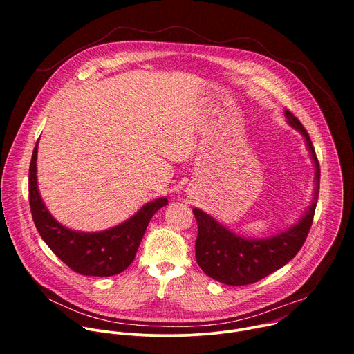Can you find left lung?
<instances>
[{"label":"left lung","mask_w":354,"mask_h":354,"mask_svg":"<svg viewBox=\"0 0 354 354\" xmlns=\"http://www.w3.org/2000/svg\"><path fill=\"white\" fill-rule=\"evenodd\" d=\"M284 115L288 124L304 136L306 144L314 161V201L297 224L280 234L262 239L239 236L205 212L193 209L198 228L196 239L197 265L207 276L220 283L228 286H246L257 283L283 268L298 254L313 225L319 194V162L313 141L304 126L290 111H286Z\"/></svg>","instance_id":"8db88e82"}]
</instances>
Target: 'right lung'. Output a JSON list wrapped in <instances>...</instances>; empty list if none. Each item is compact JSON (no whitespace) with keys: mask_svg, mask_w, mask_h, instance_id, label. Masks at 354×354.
<instances>
[{"mask_svg":"<svg viewBox=\"0 0 354 354\" xmlns=\"http://www.w3.org/2000/svg\"><path fill=\"white\" fill-rule=\"evenodd\" d=\"M36 157L37 142L29 167V206L33 223L47 246L71 270L84 276L108 277L126 270L136 258L151 217L168 205L167 197L149 201L133 217L113 228L100 232L73 231L53 218L41 201L37 189Z\"/></svg>","mask_w":354,"mask_h":354,"instance_id":"right-lung-1","label":"right lung"}]
</instances>
